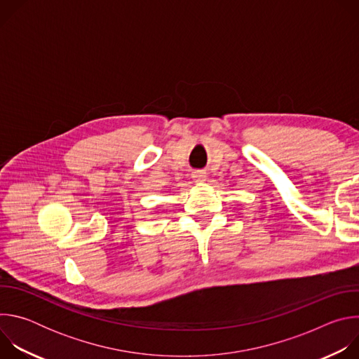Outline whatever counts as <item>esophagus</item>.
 <instances>
[{"label": "esophagus", "mask_w": 359, "mask_h": 359, "mask_svg": "<svg viewBox=\"0 0 359 359\" xmlns=\"http://www.w3.org/2000/svg\"><path fill=\"white\" fill-rule=\"evenodd\" d=\"M191 177L194 179V182H204L206 180V172H203V170H194L193 173H191Z\"/></svg>", "instance_id": "1"}]
</instances>
